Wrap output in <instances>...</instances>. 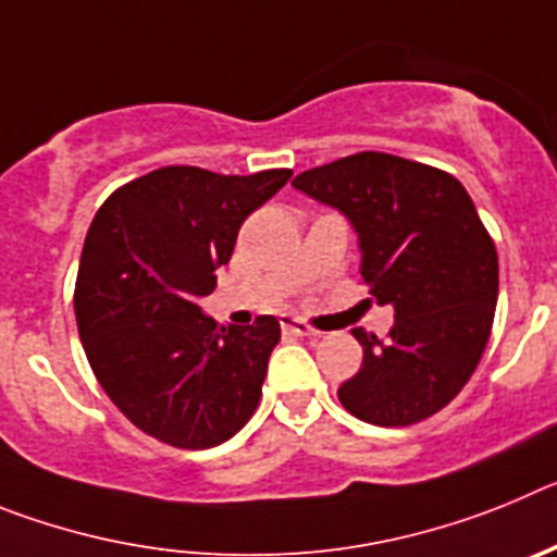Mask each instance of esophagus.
<instances>
[{"label": "esophagus", "mask_w": 557, "mask_h": 557, "mask_svg": "<svg viewBox=\"0 0 557 557\" xmlns=\"http://www.w3.org/2000/svg\"><path fill=\"white\" fill-rule=\"evenodd\" d=\"M282 329L284 332L295 334V337H318V332H314L312 326H307V323L298 321V318H289V314L282 318Z\"/></svg>", "instance_id": "esophagus-1"}]
</instances>
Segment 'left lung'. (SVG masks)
Listing matches in <instances>:
<instances>
[{"instance_id": "obj_1", "label": "left lung", "mask_w": 557, "mask_h": 557, "mask_svg": "<svg viewBox=\"0 0 557 557\" xmlns=\"http://www.w3.org/2000/svg\"><path fill=\"white\" fill-rule=\"evenodd\" d=\"M293 186L348 220L359 273L396 309L387 339L351 329L362 366L339 385V405L376 426L424 421L469 382L494 323L499 262L469 191L387 152L314 166Z\"/></svg>"}]
</instances>
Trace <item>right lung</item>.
<instances>
[{"label": "right lung", "instance_id": "right-lung-1", "mask_svg": "<svg viewBox=\"0 0 557 557\" xmlns=\"http://www.w3.org/2000/svg\"><path fill=\"white\" fill-rule=\"evenodd\" d=\"M289 175L164 166L97 211L77 270V332L102 391L147 435L211 449L253 416L282 326L273 314L218 326L198 301L214 293L245 218Z\"/></svg>", "mask_w": 557, "mask_h": 557}]
</instances>
